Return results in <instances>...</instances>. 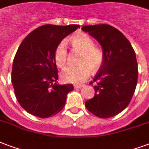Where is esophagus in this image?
I'll return each mask as SVG.
<instances>
[{
    "label": "esophagus",
    "instance_id": "1",
    "mask_svg": "<svg viewBox=\"0 0 149 149\" xmlns=\"http://www.w3.org/2000/svg\"><path fill=\"white\" fill-rule=\"evenodd\" d=\"M84 85H74V89H78V88H81V87H83Z\"/></svg>",
    "mask_w": 149,
    "mask_h": 149
}]
</instances>
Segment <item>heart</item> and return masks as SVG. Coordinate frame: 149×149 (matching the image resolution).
Segmentation results:
<instances>
[{
	"mask_svg": "<svg viewBox=\"0 0 149 149\" xmlns=\"http://www.w3.org/2000/svg\"><path fill=\"white\" fill-rule=\"evenodd\" d=\"M73 51L80 52L79 64L69 66L62 70L61 79L70 83H81L88 78L93 70H99L104 62V52L101 47L95 45L94 40L86 33H79L70 40ZM56 64L63 68L68 60V52L64 41L56 45L53 53Z\"/></svg>",
	"mask_w": 149,
	"mask_h": 149,
	"instance_id": "1",
	"label": "heart"
}]
</instances>
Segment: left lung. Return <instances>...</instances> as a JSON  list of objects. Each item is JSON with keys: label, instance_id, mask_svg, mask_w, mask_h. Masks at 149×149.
Instances as JSON below:
<instances>
[{"label": "left lung", "instance_id": "obj_1", "mask_svg": "<svg viewBox=\"0 0 149 149\" xmlns=\"http://www.w3.org/2000/svg\"><path fill=\"white\" fill-rule=\"evenodd\" d=\"M81 30L96 38L104 52V62L97 72L94 97L85 103L89 111L102 118H111L130 102L137 83L136 54L128 39L108 24L84 26Z\"/></svg>", "mask_w": 149, "mask_h": 149}]
</instances>
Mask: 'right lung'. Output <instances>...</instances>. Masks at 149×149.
I'll return each instance as SVG.
<instances>
[{
    "label": "right lung",
    "instance_id": "1",
    "mask_svg": "<svg viewBox=\"0 0 149 149\" xmlns=\"http://www.w3.org/2000/svg\"><path fill=\"white\" fill-rule=\"evenodd\" d=\"M79 25L46 24L28 34L20 44L12 70V83L18 102L28 113L49 118L65 106L72 84L58 85V69L53 53L65 37Z\"/></svg>",
    "mask_w": 149,
    "mask_h": 149
}]
</instances>
